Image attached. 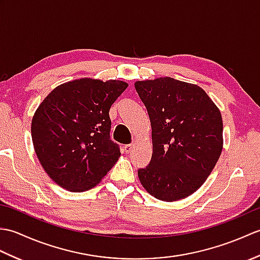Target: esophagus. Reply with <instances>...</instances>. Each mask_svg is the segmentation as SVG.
Returning a JSON list of instances; mask_svg holds the SVG:
<instances>
[{
    "instance_id": "obj_1",
    "label": "esophagus",
    "mask_w": 260,
    "mask_h": 260,
    "mask_svg": "<svg viewBox=\"0 0 260 260\" xmlns=\"http://www.w3.org/2000/svg\"><path fill=\"white\" fill-rule=\"evenodd\" d=\"M132 150H133V145L128 144V145H125V146H124V151H125L126 153H129Z\"/></svg>"
}]
</instances>
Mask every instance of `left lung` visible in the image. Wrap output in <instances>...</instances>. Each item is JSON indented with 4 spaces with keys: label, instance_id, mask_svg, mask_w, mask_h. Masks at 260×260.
Here are the masks:
<instances>
[{
    "label": "left lung",
    "instance_id": "left-lung-1",
    "mask_svg": "<svg viewBox=\"0 0 260 260\" xmlns=\"http://www.w3.org/2000/svg\"><path fill=\"white\" fill-rule=\"evenodd\" d=\"M134 86L152 127V158L137 172L141 184L165 202L191 196L221 155L220 109L200 86L171 77L140 80Z\"/></svg>",
    "mask_w": 260,
    "mask_h": 260
}]
</instances>
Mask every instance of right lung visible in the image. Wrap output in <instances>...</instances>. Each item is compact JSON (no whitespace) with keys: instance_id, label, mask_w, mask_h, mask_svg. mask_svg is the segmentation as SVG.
Segmentation results:
<instances>
[{"instance_id":"1","label":"right lung","mask_w":260,"mask_h":260,"mask_svg":"<svg viewBox=\"0 0 260 260\" xmlns=\"http://www.w3.org/2000/svg\"><path fill=\"white\" fill-rule=\"evenodd\" d=\"M127 87L121 80L80 78L59 85L39 105L31 121L33 147L58 185L90 190L118 161L109 109Z\"/></svg>"}]
</instances>
